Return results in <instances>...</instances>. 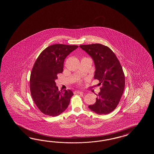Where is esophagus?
Masks as SVG:
<instances>
[{
  "instance_id": "obj_1",
  "label": "esophagus",
  "mask_w": 154,
  "mask_h": 154,
  "mask_svg": "<svg viewBox=\"0 0 154 154\" xmlns=\"http://www.w3.org/2000/svg\"><path fill=\"white\" fill-rule=\"evenodd\" d=\"M74 92L75 93V94H82L83 92L82 91H79V90H76V91H75Z\"/></svg>"
}]
</instances>
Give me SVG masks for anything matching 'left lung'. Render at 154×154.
<instances>
[{
  "label": "left lung",
  "mask_w": 154,
  "mask_h": 154,
  "mask_svg": "<svg viewBox=\"0 0 154 154\" xmlns=\"http://www.w3.org/2000/svg\"><path fill=\"white\" fill-rule=\"evenodd\" d=\"M95 64L94 79L102 85L96 101L88 108L98 115H107L117 107L125 89V76L120 63L107 46L96 43L79 46Z\"/></svg>",
  "instance_id": "obj_1"
}]
</instances>
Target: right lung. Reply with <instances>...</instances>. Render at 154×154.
Returning a JSON list of instances; mask_svg holds the SVG:
<instances>
[{
	"label": "right lung",
	"instance_id": "add662e5",
	"mask_svg": "<svg viewBox=\"0 0 154 154\" xmlns=\"http://www.w3.org/2000/svg\"><path fill=\"white\" fill-rule=\"evenodd\" d=\"M78 46L56 44L39 54L33 66L29 86L33 100L45 115L56 117L68 107L74 94L70 90L59 91L55 80L63 71L64 59Z\"/></svg>",
	"mask_w": 154,
	"mask_h": 154
}]
</instances>
